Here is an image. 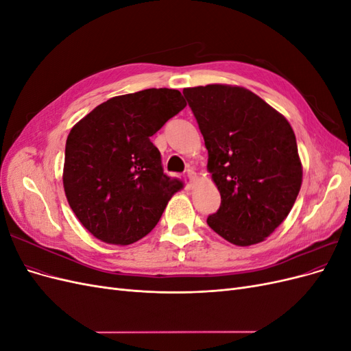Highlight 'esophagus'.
<instances>
[{
  "mask_svg": "<svg viewBox=\"0 0 351 351\" xmlns=\"http://www.w3.org/2000/svg\"><path fill=\"white\" fill-rule=\"evenodd\" d=\"M187 177H189V180H190V183L195 182V180L197 178V176H196V173L193 171V169H189V171H187Z\"/></svg>",
  "mask_w": 351,
  "mask_h": 351,
  "instance_id": "esophagus-1",
  "label": "esophagus"
}]
</instances>
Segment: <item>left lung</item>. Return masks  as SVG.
<instances>
[{
	"label": "left lung",
	"mask_w": 351,
	"mask_h": 351,
	"mask_svg": "<svg viewBox=\"0 0 351 351\" xmlns=\"http://www.w3.org/2000/svg\"><path fill=\"white\" fill-rule=\"evenodd\" d=\"M183 93L221 195L208 226L236 246L263 241L290 214L300 192L303 168L290 123L240 86L206 84Z\"/></svg>",
	"instance_id": "1"
}]
</instances>
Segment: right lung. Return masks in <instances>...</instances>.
I'll use <instances>...</instances> for the list:
<instances>
[{"label":"right lung","instance_id":"obj_1","mask_svg":"<svg viewBox=\"0 0 351 351\" xmlns=\"http://www.w3.org/2000/svg\"><path fill=\"white\" fill-rule=\"evenodd\" d=\"M176 89H145L102 102L73 127L66 142V197L93 237L132 244L149 234L176 192L151 142L186 107Z\"/></svg>","mask_w":351,"mask_h":351}]
</instances>
